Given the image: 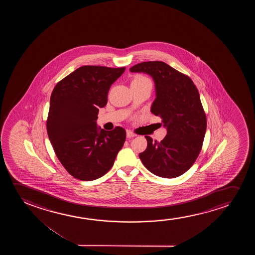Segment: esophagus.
Wrapping results in <instances>:
<instances>
[{
  "label": "esophagus",
  "mask_w": 255,
  "mask_h": 255,
  "mask_svg": "<svg viewBox=\"0 0 255 255\" xmlns=\"http://www.w3.org/2000/svg\"><path fill=\"white\" fill-rule=\"evenodd\" d=\"M126 136H127V137L130 138V137H134V136H136V134H135V133H133L131 130L127 129V130H126Z\"/></svg>",
  "instance_id": "obj_1"
}]
</instances>
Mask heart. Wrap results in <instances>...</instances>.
Returning <instances> with one entry per match:
<instances>
[{
  "label": "heart",
  "mask_w": 255,
  "mask_h": 255,
  "mask_svg": "<svg viewBox=\"0 0 255 255\" xmlns=\"http://www.w3.org/2000/svg\"><path fill=\"white\" fill-rule=\"evenodd\" d=\"M134 80L136 81H140V82H144V83H150V80L148 78V77H144V76H137V77L134 79Z\"/></svg>",
  "instance_id": "heart-1"
}]
</instances>
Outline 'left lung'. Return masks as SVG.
Listing matches in <instances>:
<instances>
[{"instance_id":"obj_1","label":"left lung","mask_w":255,"mask_h":255,"mask_svg":"<svg viewBox=\"0 0 255 255\" xmlns=\"http://www.w3.org/2000/svg\"><path fill=\"white\" fill-rule=\"evenodd\" d=\"M153 78L156 98L150 112L159 116L167 135L161 142L145 136L146 150L139 153L143 165L161 178H177L194 164L202 148L206 117L192 79L164 62L150 61L131 67Z\"/></svg>"}]
</instances>
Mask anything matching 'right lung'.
Instances as JSON below:
<instances>
[{
	"instance_id": "add662e5",
	"label": "right lung",
	"mask_w": 255,
	"mask_h": 255,
	"mask_svg": "<svg viewBox=\"0 0 255 255\" xmlns=\"http://www.w3.org/2000/svg\"><path fill=\"white\" fill-rule=\"evenodd\" d=\"M126 67L82 66L58 82L50 96L47 132L56 157L74 178L91 181L106 174L126 137V129L98 128L99 108Z\"/></svg>"
}]
</instances>
